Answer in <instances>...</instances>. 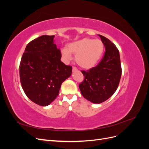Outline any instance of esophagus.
I'll return each instance as SVG.
<instances>
[{
    "mask_svg": "<svg viewBox=\"0 0 149 149\" xmlns=\"http://www.w3.org/2000/svg\"><path fill=\"white\" fill-rule=\"evenodd\" d=\"M78 71V69L77 68H76V67H73V72H74V71Z\"/></svg>",
    "mask_w": 149,
    "mask_h": 149,
    "instance_id": "obj_1",
    "label": "esophagus"
}]
</instances>
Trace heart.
Segmentation results:
<instances>
[{"instance_id": "1", "label": "heart", "mask_w": 149, "mask_h": 149, "mask_svg": "<svg viewBox=\"0 0 149 149\" xmlns=\"http://www.w3.org/2000/svg\"><path fill=\"white\" fill-rule=\"evenodd\" d=\"M104 50L101 40L84 38L67 45V48L61 49L62 57L66 61L72 58L71 53L75 55L78 65L85 69H90L100 61Z\"/></svg>"}]
</instances>
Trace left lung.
<instances>
[{"label":"left lung","instance_id":"8db88e82","mask_svg":"<svg viewBox=\"0 0 149 149\" xmlns=\"http://www.w3.org/2000/svg\"><path fill=\"white\" fill-rule=\"evenodd\" d=\"M100 36L106 52L97 66L81 71L84 80L79 85L83 97L94 104L108 100L118 89L122 74L119 52L115 45L104 36Z\"/></svg>","mask_w":149,"mask_h":149}]
</instances>
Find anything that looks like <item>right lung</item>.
<instances>
[{
    "label": "right lung",
    "mask_w": 149,
    "mask_h": 149,
    "mask_svg": "<svg viewBox=\"0 0 149 149\" xmlns=\"http://www.w3.org/2000/svg\"><path fill=\"white\" fill-rule=\"evenodd\" d=\"M55 35H42L26 45L19 66L22 87L30 100L47 106L59 94L62 83L72 73V67L61 61Z\"/></svg>",
    "instance_id": "1"
}]
</instances>
